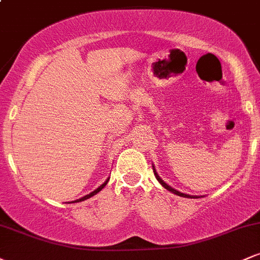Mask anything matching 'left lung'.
I'll list each match as a JSON object with an SVG mask.
<instances>
[{
  "mask_svg": "<svg viewBox=\"0 0 260 260\" xmlns=\"http://www.w3.org/2000/svg\"><path fill=\"white\" fill-rule=\"evenodd\" d=\"M153 171H154V175H155V177H156V180L160 182V184H161V186H162V187H165L166 189L170 190V192H172V193H174V194H176V196H180V197H183V198H201V197H198V196H189V194H186V193L178 192L177 189H175V188H172L171 186H169V184L166 183V182L164 181L162 178H161L159 175H157V172H156V170H155V166H154V165H153Z\"/></svg>",
  "mask_w": 260,
  "mask_h": 260,
  "instance_id": "obj_1",
  "label": "left lung"
}]
</instances>
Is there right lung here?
Returning <instances> with one entry per match:
<instances>
[{
    "label": "right lung",
    "instance_id": "right-lung-1",
    "mask_svg": "<svg viewBox=\"0 0 260 260\" xmlns=\"http://www.w3.org/2000/svg\"><path fill=\"white\" fill-rule=\"evenodd\" d=\"M109 180H110V177H109V178H107V180H106L105 182H104V183H103V184H101V186H99V187H98V188H96V189H95V190H92V192H91V193H89V194H86V196H84V197H82V198L77 199V201H74V202H71V203H79V202H83V201H85V199H89V198H91V197H92V196H95V194H96V193H99V192H100V190H101V189H103V188L106 186V184H107V182H109Z\"/></svg>",
    "mask_w": 260,
    "mask_h": 260
}]
</instances>
